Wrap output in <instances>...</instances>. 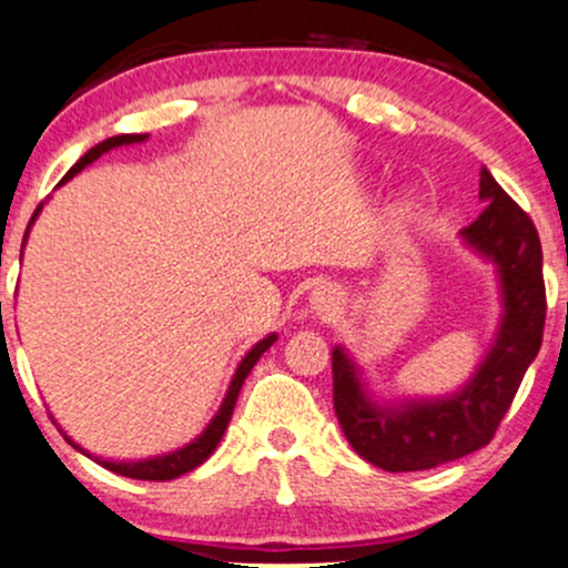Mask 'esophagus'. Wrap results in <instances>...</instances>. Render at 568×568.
I'll return each mask as SVG.
<instances>
[{
  "mask_svg": "<svg viewBox=\"0 0 568 568\" xmlns=\"http://www.w3.org/2000/svg\"><path fill=\"white\" fill-rule=\"evenodd\" d=\"M315 302H317V306H321V310H328V306H331V298H325V296H321V298L315 296Z\"/></svg>",
  "mask_w": 568,
  "mask_h": 568,
  "instance_id": "1",
  "label": "esophagus"
}]
</instances>
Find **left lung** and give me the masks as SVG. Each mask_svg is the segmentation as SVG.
<instances>
[{
  "label": "left lung",
  "instance_id": "left-lung-1",
  "mask_svg": "<svg viewBox=\"0 0 568 568\" xmlns=\"http://www.w3.org/2000/svg\"><path fill=\"white\" fill-rule=\"evenodd\" d=\"M480 197L486 211L462 234L497 262L505 317L497 344L475 379L448 400L410 403L389 410L371 406L355 366L342 349L336 347L331 357L338 425L363 459L387 473L429 470L491 443L526 368L542 347L547 298L537 226L486 168L480 171Z\"/></svg>",
  "mask_w": 568,
  "mask_h": 568
}]
</instances>
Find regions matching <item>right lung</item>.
Here are the masks:
<instances>
[{"label": "right lung", "mask_w": 568, "mask_h": 568, "mask_svg": "<svg viewBox=\"0 0 568 568\" xmlns=\"http://www.w3.org/2000/svg\"><path fill=\"white\" fill-rule=\"evenodd\" d=\"M143 139H146V135H114V139H106L103 143H98V146L90 149V152L84 154V158H80V162H77V165L71 168L67 175H63V181L74 179V175L80 173L82 168H88L90 162L101 158V154L109 152V149L122 146V143H139ZM63 181H61V184H63ZM39 211H42V205H39L37 211H34V216H31L29 226L34 224V219H37ZM26 234H29V230H26ZM275 338H277L275 334L262 338V342H258L256 347H253L243 357V363H240L237 371H234V379L230 384V393H226L224 403H221L219 414L213 416V422H211V425H207V429L200 435L197 440L189 443V446L179 448V452H173V454L154 456V459H143V462H103V459H95V462H101L103 467H109V470L116 473V475H125V478H135V480H173V478H179V475H184L189 470H194V467H200L202 462L207 459V456L216 452L221 435H224V429H226V425H230V419H232L234 403H237L240 387H243L245 376L251 374V368L256 366L258 357H262L264 352L272 347V342H275ZM71 446H74V443H71ZM80 452H82V448H80Z\"/></svg>", "instance_id": "add662e5"}]
</instances>
